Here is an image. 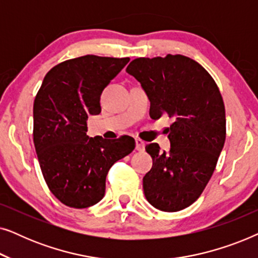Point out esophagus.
Returning <instances> with one entry per match:
<instances>
[{
  "mask_svg": "<svg viewBox=\"0 0 258 258\" xmlns=\"http://www.w3.org/2000/svg\"><path fill=\"white\" fill-rule=\"evenodd\" d=\"M135 143H136V150L139 151H143L144 150V147H146V143L143 142L141 139H136L135 140Z\"/></svg>",
  "mask_w": 258,
  "mask_h": 258,
  "instance_id": "obj_1",
  "label": "esophagus"
}]
</instances>
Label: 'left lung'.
<instances>
[{"instance_id":"left-lung-1","label":"left lung","mask_w":258,"mask_h":258,"mask_svg":"<svg viewBox=\"0 0 258 258\" xmlns=\"http://www.w3.org/2000/svg\"><path fill=\"white\" fill-rule=\"evenodd\" d=\"M150 101V117L168 115L169 153L146 147L153 168L143 177L146 199L174 213L191 206L213 176L225 141V109L216 82L200 63L183 55L135 58L126 67Z\"/></svg>"}]
</instances>
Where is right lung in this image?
Here are the masks:
<instances>
[{
	"mask_svg": "<svg viewBox=\"0 0 258 258\" xmlns=\"http://www.w3.org/2000/svg\"><path fill=\"white\" fill-rule=\"evenodd\" d=\"M129 57L86 55L49 70L34 101V144L48 188L63 204L82 209L103 199L111 165L135 149V140L87 135L89 115Z\"/></svg>",
	"mask_w": 258,
	"mask_h": 258,
	"instance_id": "1",
	"label": "right lung"
}]
</instances>
